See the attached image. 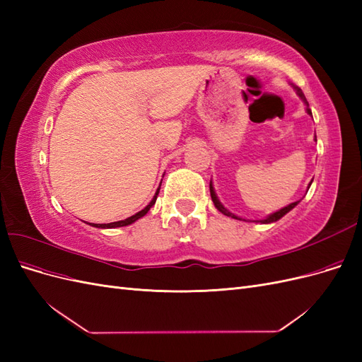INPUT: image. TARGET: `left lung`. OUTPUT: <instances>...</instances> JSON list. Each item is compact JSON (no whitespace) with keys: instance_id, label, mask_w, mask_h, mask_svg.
<instances>
[{"instance_id":"1","label":"left lung","mask_w":362,"mask_h":362,"mask_svg":"<svg viewBox=\"0 0 362 362\" xmlns=\"http://www.w3.org/2000/svg\"><path fill=\"white\" fill-rule=\"evenodd\" d=\"M294 89H296V93L299 95V98L300 100L305 103V105H306V113H308L310 116H313V113H311V110H310V105H308V101H306V98H305V95L302 93V90L299 89V87H296V86H293ZM315 141H317V139H315ZM313 182V181H311ZM311 182L308 184V189H310V185H311ZM210 194H211V199H213V202H214V206L217 208L218 211H221L222 214H225V216H228V217H233V218H237V221H245V218H242V217H238V216H235L234 213H231L229 210H226V208L223 206V204L218 201V198H217V194H216V192H214V187H213V181H210ZM300 201H296V202H291L290 205H287V206H284V208H281V210H278V211H275V213H272V214H269L266 218H261V221H254V222H257V223H273V222H276V221H279L281 217H284L286 216L288 211H291L293 208L298 205Z\"/></svg>"}]
</instances>
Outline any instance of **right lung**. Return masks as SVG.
<instances>
[{"instance_id":"obj_1","label":"right lung","mask_w":362,"mask_h":362,"mask_svg":"<svg viewBox=\"0 0 362 362\" xmlns=\"http://www.w3.org/2000/svg\"><path fill=\"white\" fill-rule=\"evenodd\" d=\"M161 185V184H160ZM158 192H160V187L157 189V192H156V194H154V198H152V201L144 208V210L141 211H139V213H136L134 216H131V217H128V218H125V221H117V222H112V223H92V226H95V228H120V226H127V225H131V223H134L136 221H139L140 217H144L149 210H151V206L156 204V201H157V196H158ZM90 225V223H89Z\"/></svg>"}]
</instances>
